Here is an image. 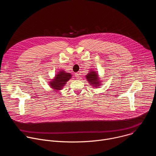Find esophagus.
<instances>
[{
    "mask_svg": "<svg viewBox=\"0 0 156 156\" xmlns=\"http://www.w3.org/2000/svg\"><path fill=\"white\" fill-rule=\"evenodd\" d=\"M75 77H76V78H79V77H80V74H79V73H75Z\"/></svg>",
    "mask_w": 156,
    "mask_h": 156,
    "instance_id": "1",
    "label": "esophagus"
}]
</instances>
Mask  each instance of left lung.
I'll return each mask as SVG.
<instances>
[{
  "mask_svg": "<svg viewBox=\"0 0 156 156\" xmlns=\"http://www.w3.org/2000/svg\"><path fill=\"white\" fill-rule=\"evenodd\" d=\"M86 78L87 79V81H89L91 84L94 85V86L98 87L99 82H98V77L97 73L94 72H91L90 73H88L86 76Z\"/></svg>",
  "mask_w": 156,
  "mask_h": 156,
  "instance_id": "obj_1",
  "label": "left lung"
}]
</instances>
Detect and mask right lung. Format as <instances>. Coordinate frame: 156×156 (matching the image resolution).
I'll return each mask as SVG.
<instances>
[{"label": "right lung", "instance_id": "obj_1", "mask_svg": "<svg viewBox=\"0 0 156 156\" xmlns=\"http://www.w3.org/2000/svg\"><path fill=\"white\" fill-rule=\"evenodd\" d=\"M70 78L71 75L69 73H65L64 71L59 72V73L55 75V78L53 81L51 82L50 85L54 90H61L63 86L65 84L66 82H67Z\"/></svg>", "mask_w": 156, "mask_h": 156}]
</instances>
